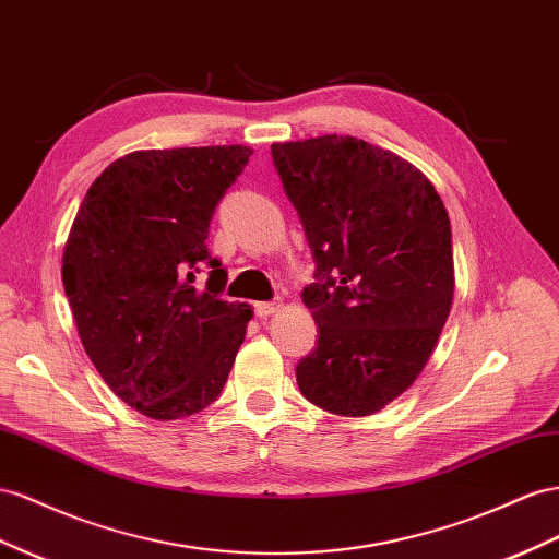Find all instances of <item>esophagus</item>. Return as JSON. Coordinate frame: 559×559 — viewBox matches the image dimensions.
<instances>
[{"instance_id": "esophagus-1", "label": "esophagus", "mask_w": 559, "mask_h": 559, "mask_svg": "<svg viewBox=\"0 0 559 559\" xmlns=\"http://www.w3.org/2000/svg\"><path fill=\"white\" fill-rule=\"evenodd\" d=\"M282 308V298L277 300H261V304H253V312L259 317H270Z\"/></svg>"}]
</instances>
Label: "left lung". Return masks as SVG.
Wrapping results in <instances>:
<instances>
[{"label":"left lung","instance_id":"8db88e82","mask_svg":"<svg viewBox=\"0 0 559 559\" xmlns=\"http://www.w3.org/2000/svg\"><path fill=\"white\" fill-rule=\"evenodd\" d=\"M286 198L314 259L304 304L317 348L298 361L304 397L371 416L418 379L454 300L449 214L414 164L355 135L273 143Z\"/></svg>","mask_w":559,"mask_h":559}]
</instances>
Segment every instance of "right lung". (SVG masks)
<instances>
[{
    "instance_id": "obj_1",
    "label": "right lung",
    "mask_w": 559,
    "mask_h": 559,
    "mask_svg": "<svg viewBox=\"0 0 559 559\" xmlns=\"http://www.w3.org/2000/svg\"><path fill=\"white\" fill-rule=\"evenodd\" d=\"M253 150H135L86 190L63 251V286L88 359L155 420L198 414L228 381L251 308L223 300L228 273L209 223ZM209 264L206 290L193 275Z\"/></svg>"
}]
</instances>
